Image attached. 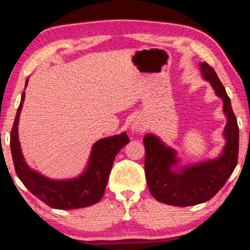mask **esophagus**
<instances>
[{"mask_svg":"<svg viewBox=\"0 0 250 250\" xmlns=\"http://www.w3.org/2000/svg\"><path fill=\"white\" fill-rule=\"evenodd\" d=\"M146 130V124L142 118H137L132 121V124L130 125V131L132 133L141 134Z\"/></svg>","mask_w":250,"mask_h":250,"instance_id":"esophagus-1","label":"esophagus"}]
</instances>
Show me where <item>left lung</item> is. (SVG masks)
<instances>
[{
	"label": "left lung",
	"mask_w": 250,
	"mask_h": 250,
	"mask_svg": "<svg viewBox=\"0 0 250 250\" xmlns=\"http://www.w3.org/2000/svg\"><path fill=\"white\" fill-rule=\"evenodd\" d=\"M202 78L210 83L218 98L223 101L226 125L223 131L225 140L216 158L196 163L182 164L177 151L161 140L159 135L146 134L145 171L149 191L156 201L173 206H193L210 200L237 166L239 129L232 112L229 97L215 70L206 62H200Z\"/></svg>",
	"instance_id": "obj_1"
}]
</instances>
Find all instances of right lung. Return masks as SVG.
<instances>
[{"instance_id": "add662e5", "label": "right lung", "mask_w": 250, "mask_h": 250, "mask_svg": "<svg viewBox=\"0 0 250 250\" xmlns=\"http://www.w3.org/2000/svg\"><path fill=\"white\" fill-rule=\"evenodd\" d=\"M28 77L25 83L27 87ZM25 91L16 111L11 131V152L19 179L33 195L56 209H76L98 203L104 196L116 155L129 143L125 132L99 139L91 147L83 171L70 179H50L28 166L19 140V122Z\"/></svg>"}]
</instances>
